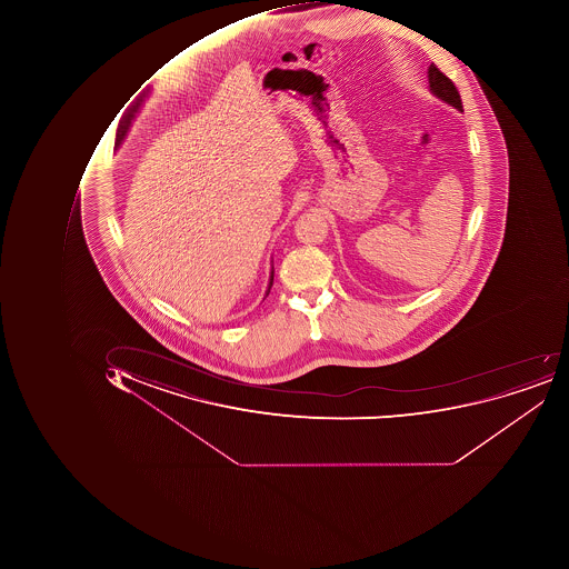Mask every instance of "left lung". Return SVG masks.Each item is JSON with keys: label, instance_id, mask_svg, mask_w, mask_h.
Listing matches in <instances>:
<instances>
[{"label": "left lung", "instance_id": "left-lung-1", "mask_svg": "<svg viewBox=\"0 0 569 569\" xmlns=\"http://www.w3.org/2000/svg\"><path fill=\"white\" fill-rule=\"evenodd\" d=\"M429 89L435 93L438 99L445 101L446 104L453 106L458 111L463 112V106H461V97L458 93L457 87L451 82L435 63L429 67L428 70Z\"/></svg>", "mask_w": 569, "mask_h": 569}]
</instances>
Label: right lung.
I'll use <instances>...</instances> for the list:
<instances>
[{
  "label": "right lung",
  "mask_w": 569,
  "mask_h": 569,
  "mask_svg": "<svg viewBox=\"0 0 569 569\" xmlns=\"http://www.w3.org/2000/svg\"><path fill=\"white\" fill-rule=\"evenodd\" d=\"M150 89L143 90L140 96L137 97V102L131 104L130 112H128L127 119H124L123 123L119 124L118 133H116V149L121 146V141L127 137L128 130H130L131 121H133L134 114H137L138 109H140L141 102L149 96ZM271 286H273V267H271L270 271V282H268L267 296L270 293Z\"/></svg>",
  "instance_id": "obj_1"
}]
</instances>
